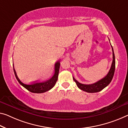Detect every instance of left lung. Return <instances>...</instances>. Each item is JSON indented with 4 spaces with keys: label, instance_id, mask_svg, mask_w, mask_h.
<instances>
[{
    "label": "left lung",
    "instance_id": "8db88e82",
    "mask_svg": "<svg viewBox=\"0 0 128 128\" xmlns=\"http://www.w3.org/2000/svg\"><path fill=\"white\" fill-rule=\"evenodd\" d=\"M112 52H113V62H112L111 68H110L109 72H108L107 75L105 77L103 78L102 79L98 80V81L96 82V83L89 84H85L80 83V82H78L75 78L72 77L73 78L74 80L76 82V85H77L78 88H79V89L83 90V91L88 92V93H96V92L101 91L102 90L106 87L108 84L110 83L112 79H113L114 74L116 66L115 56L114 54L113 47L112 46Z\"/></svg>",
    "mask_w": 128,
    "mask_h": 128
}]
</instances>
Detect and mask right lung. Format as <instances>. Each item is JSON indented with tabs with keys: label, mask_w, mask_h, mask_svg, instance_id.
<instances>
[{
	"label": "right lung",
	"mask_w": 128,
	"mask_h": 128,
	"mask_svg": "<svg viewBox=\"0 0 128 128\" xmlns=\"http://www.w3.org/2000/svg\"><path fill=\"white\" fill-rule=\"evenodd\" d=\"M60 62L57 61L56 64H55V68H54V74L50 80H48L44 82H34V83L30 84H26L23 83L21 80L19 79L18 77L16 71H15L14 67L13 66L14 72L15 76H16V80L22 86L26 88L28 91H30L32 93H44L47 91H48L49 90L52 89V88L54 87L55 84H56V81L58 80V76L59 74V70H60Z\"/></svg>",
	"instance_id": "right-lung-1"
}]
</instances>
